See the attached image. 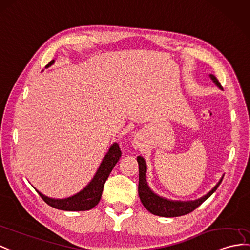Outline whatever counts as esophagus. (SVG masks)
<instances>
[{"label": "esophagus", "instance_id": "34e87169", "mask_svg": "<svg viewBox=\"0 0 250 250\" xmlns=\"http://www.w3.org/2000/svg\"><path fill=\"white\" fill-rule=\"evenodd\" d=\"M133 146H135V147H136V148H138V147H139V146H140V144H139L138 142H135V143H133Z\"/></svg>", "mask_w": 250, "mask_h": 250}]
</instances>
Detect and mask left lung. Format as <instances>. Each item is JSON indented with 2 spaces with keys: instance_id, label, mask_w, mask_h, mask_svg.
Here are the masks:
<instances>
[{
  "instance_id": "obj_1",
  "label": "left lung",
  "mask_w": 250,
  "mask_h": 250,
  "mask_svg": "<svg viewBox=\"0 0 250 250\" xmlns=\"http://www.w3.org/2000/svg\"><path fill=\"white\" fill-rule=\"evenodd\" d=\"M210 77L218 88L222 89V86L220 82L217 81V78L210 74ZM137 161L139 163V196L141 199V203L150 213H153L155 215L158 216H163V217H176V216H181L186 215L191 213L192 211L195 210L198 206L202 205L206 199H208L213 193L216 191L218 186L221 185L223 178L218 181V184L212 188V190L206 194L205 196L200 197L196 200H191V202H180V200H169L164 197H161L157 195L156 193L150 190V188L147 185V181H146V163L144 158L141 156L137 157Z\"/></svg>"
}]
</instances>
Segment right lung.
<instances>
[{
    "label": "right lung",
    "mask_w": 250,
    "mask_h": 250,
    "mask_svg": "<svg viewBox=\"0 0 250 250\" xmlns=\"http://www.w3.org/2000/svg\"><path fill=\"white\" fill-rule=\"evenodd\" d=\"M55 62V60L48 62L45 68H48ZM122 155V151L119 147L118 143H113L110 148H109L108 153L103 159L101 166L95 173L93 179L89 182V185L83 188L81 192H78L75 195H73L68 198L63 199H55L50 198L43 194L38 192L41 198L44 202L50 205L51 207L58 210L63 211H86L94 208V207L100 203V199L102 197L103 188H104V185L108 178L109 174L111 173L112 168L114 167L115 164L120 160Z\"/></svg>",
    "instance_id": "right-lung-1"
}]
</instances>
